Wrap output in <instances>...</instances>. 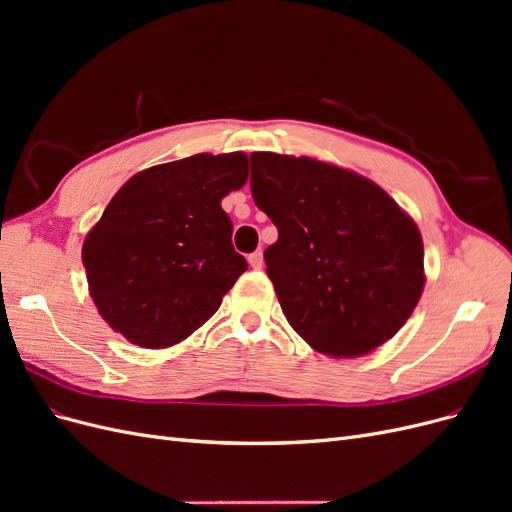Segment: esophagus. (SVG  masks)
<instances>
[{"label":"esophagus","instance_id":"1","mask_svg":"<svg viewBox=\"0 0 512 512\" xmlns=\"http://www.w3.org/2000/svg\"><path fill=\"white\" fill-rule=\"evenodd\" d=\"M247 260H250V265H252L254 269H260L262 265H265V258H262V252H260V250H256L254 254H250V258H247Z\"/></svg>","mask_w":512,"mask_h":512}]
</instances>
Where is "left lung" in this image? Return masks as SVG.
Returning a JSON list of instances; mask_svg holds the SVG:
<instances>
[{
    "label": "left lung",
    "mask_w": 512,
    "mask_h": 512,
    "mask_svg": "<svg viewBox=\"0 0 512 512\" xmlns=\"http://www.w3.org/2000/svg\"><path fill=\"white\" fill-rule=\"evenodd\" d=\"M250 162L254 203L277 226L265 262L290 327L335 359L382 346L425 288L414 220L352 170L271 151Z\"/></svg>",
    "instance_id": "left-lung-1"
}]
</instances>
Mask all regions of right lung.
I'll list each match as a JSON object with an SVG mask.
<instances>
[{
	"label": "right lung",
	"instance_id": "1",
	"mask_svg": "<svg viewBox=\"0 0 512 512\" xmlns=\"http://www.w3.org/2000/svg\"><path fill=\"white\" fill-rule=\"evenodd\" d=\"M247 170L243 151L196 153L121 185L83 243L89 294L108 327L134 346L168 348L218 312L247 269L222 209Z\"/></svg>",
	"mask_w": 512,
	"mask_h": 512
}]
</instances>
